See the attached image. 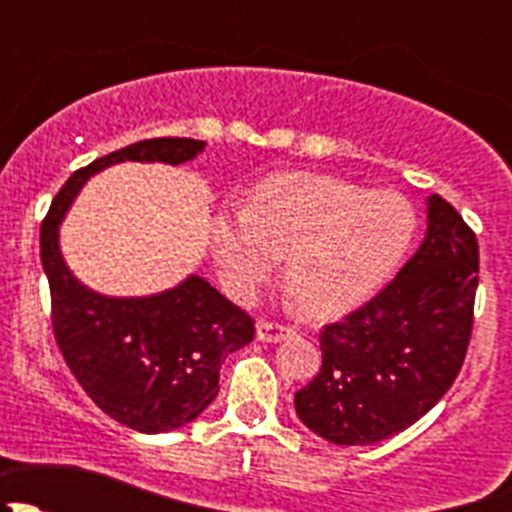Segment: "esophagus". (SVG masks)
<instances>
[{
	"label": "esophagus",
	"instance_id": "obj_1",
	"mask_svg": "<svg viewBox=\"0 0 512 512\" xmlns=\"http://www.w3.org/2000/svg\"><path fill=\"white\" fill-rule=\"evenodd\" d=\"M292 334H294L292 329L280 327V324H270V322L257 324V339H260V342L275 344V342H282V339L292 337Z\"/></svg>",
	"mask_w": 512,
	"mask_h": 512
}]
</instances>
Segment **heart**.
I'll return each mask as SVG.
<instances>
[{"mask_svg": "<svg viewBox=\"0 0 512 512\" xmlns=\"http://www.w3.org/2000/svg\"><path fill=\"white\" fill-rule=\"evenodd\" d=\"M414 230V208L394 190H364L324 173H277L252 188L245 208L215 215L210 247L235 299L252 297L287 257V297L307 317L329 319L386 285Z\"/></svg>", "mask_w": 512, "mask_h": 512, "instance_id": "obj_1", "label": "heart"}]
</instances>
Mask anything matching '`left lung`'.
<instances>
[{"instance_id":"left-lung-1","label":"left lung","mask_w":512,"mask_h":512,"mask_svg":"<svg viewBox=\"0 0 512 512\" xmlns=\"http://www.w3.org/2000/svg\"><path fill=\"white\" fill-rule=\"evenodd\" d=\"M478 242L441 195L394 282L319 334L322 369L294 394L299 421L337 446H371L433 409L466 359Z\"/></svg>"}]
</instances>
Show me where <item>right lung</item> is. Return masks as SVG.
<instances>
[{
  "label": "right lung",
  "instance_id": "obj_1",
  "mask_svg": "<svg viewBox=\"0 0 512 512\" xmlns=\"http://www.w3.org/2000/svg\"><path fill=\"white\" fill-rule=\"evenodd\" d=\"M203 151L205 141L195 138H151L108 153L66 180L41 225L61 354L98 409L141 433L188 426L213 404L227 354L255 337L252 319L200 275L143 297L94 292L66 265L59 230L79 190L101 170L128 160L180 165Z\"/></svg>",
  "mask_w": 512,
  "mask_h": 512
}]
</instances>
